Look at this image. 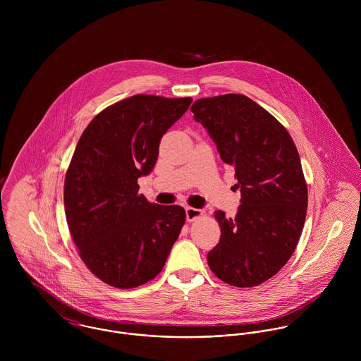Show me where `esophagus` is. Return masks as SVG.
<instances>
[{
	"label": "esophagus",
	"instance_id": "esophagus-1",
	"mask_svg": "<svg viewBox=\"0 0 361 361\" xmlns=\"http://www.w3.org/2000/svg\"><path fill=\"white\" fill-rule=\"evenodd\" d=\"M202 215H203V211H202V209L193 208V207H186V219H188L189 222L195 221L196 218H199V216H202Z\"/></svg>",
	"mask_w": 361,
	"mask_h": 361
}]
</instances>
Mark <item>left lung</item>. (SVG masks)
I'll list each match as a JSON object with an SVG mask.
<instances>
[{"label": "left lung", "instance_id": "left-lung-1", "mask_svg": "<svg viewBox=\"0 0 361 361\" xmlns=\"http://www.w3.org/2000/svg\"><path fill=\"white\" fill-rule=\"evenodd\" d=\"M190 111L221 159L235 168L242 195L235 218L215 211L221 238L208 265L232 286H257L292 257L303 231L307 185L298 149L288 130L243 94L200 99Z\"/></svg>", "mask_w": 361, "mask_h": 361}]
</instances>
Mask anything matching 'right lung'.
<instances>
[{"label": "right lung", "instance_id": "right-lung-1", "mask_svg": "<svg viewBox=\"0 0 361 361\" xmlns=\"http://www.w3.org/2000/svg\"><path fill=\"white\" fill-rule=\"evenodd\" d=\"M192 102L132 96L93 118L78 142L63 186L66 222L83 262L114 288L155 278L185 224L182 207L147 202L137 179L153 171L161 137Z\"/></svg>", "mask_w": 361, "mask_h": 361}]
</instances>
